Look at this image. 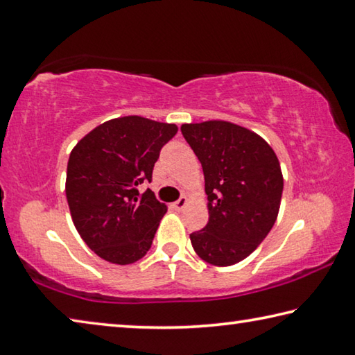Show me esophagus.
I'll return each mask as SVG.
<instances>
[{"label":"esophagus","mask_w":355,"mask_h":355,"mask_svg":"<svg viewBox=\"0 0 355 355\" xmlns=\"http://www.w3.org/2000/svg\"><path fill=\"white\" fill-rule=\"evenodd\" d=\"M186 205H188V199L186 197H180L177 202H173V208L178 209V211H182L183 208H186Z\"/></svg>","instance_id":"34e87169"}]
</instances>
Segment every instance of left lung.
<instances>
[{
	"instance_id": "8db88e82",
	"label": "left lung",
	"mask_w": 355,
	"mask_h": 355,
	"mask_svg": "<svg viewBox=\"0 0 355 355\" xmlns=\"http://www.w3.org/2000/svg\"><path fill=\"white\" fill-rule=\"evenodd\" d=\"M202 163L208 224L191 233L196 254L213 266L248 258L277 219L284 175L272 147L249 128L225 120L183 123Z\"/></svg>"
}]
</instances>
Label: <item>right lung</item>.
I'll return each mask as SVG.
<instances>
[{"label": "right lung", "mask_w": 355, "mask_h": 355, "mask_svg": "<svg viewBox=\"0 0 355 355\" xmlns=\"http://www.w3.org/2000/svg\"><path fill=\"white\" fill-rule=\"evenodd\" d=\"M175 123L141 116L111 119L71 150L65 180L71 220L100 258L131 264L147 254L167 211L147 189L159 150L177 135Z\"/></svg>", "instance_id": "right-lung-1"}]
</instances>
